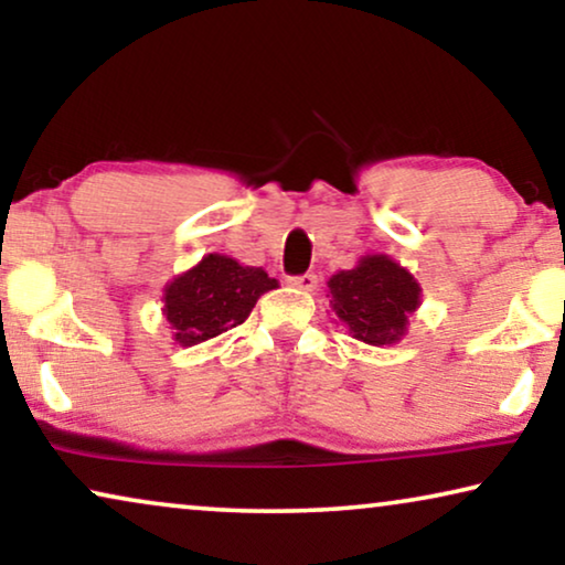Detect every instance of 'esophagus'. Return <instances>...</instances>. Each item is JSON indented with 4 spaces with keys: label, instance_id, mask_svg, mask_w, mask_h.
Listing matches in <instances>:
<instances>
[{
    "label": "esophagus",
    "instance_id": "esophagus-1",
    "mask_svg": "<svg viewBox=\"0 0 565 565\" xmlns=\"http://www.w3.org/2000/svg\"><path fill=\"white\" fill-rule=\"evenodd\" d=\"M292 288H298V290H313L316 288V282H319V277H316L313 273H306V275H298V277H290L288 280Z\"/></svg>",
    "mask_w": 565,
    "mask_h": 565
}]
</instances>
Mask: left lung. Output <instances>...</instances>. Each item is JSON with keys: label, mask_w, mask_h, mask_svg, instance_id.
<instances>
[{"label": "left lung", "mask_w": 565, "mask_h": 565, "mask_svg": "<svg viewBox=\"0 0 565 565\" xmlns=\"http://www.w3.org/2000/svg\"><path fill=\"white\" fill-rule=\"evenodd\" d=\"M329 292L339 321L354 339L373 347L401 342L408 313L422 300L414 275L385 254H367L358 267L331 275Z\"/></svg>", "instance_id": "obj_1"}]
</instances>
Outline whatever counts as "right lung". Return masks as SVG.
<instances>
[{
    "label": "right lung",
    "mask_w": 565,
    "mask_h": 565,
    "mask_svg": "<svg viewBox=\"0 0 565 565\" xmlns=\"http://www.w3.org/2000/svg\"><path fill=\"white\" fill-rule=\"evenodd\" d=\"M277 280L262 267H244L223 254H207L164 288V316L174 342L192 347L238 327L262 292Z\"/></svg>",
    "instance_id": "right-lung-1"
}]
</instances>
